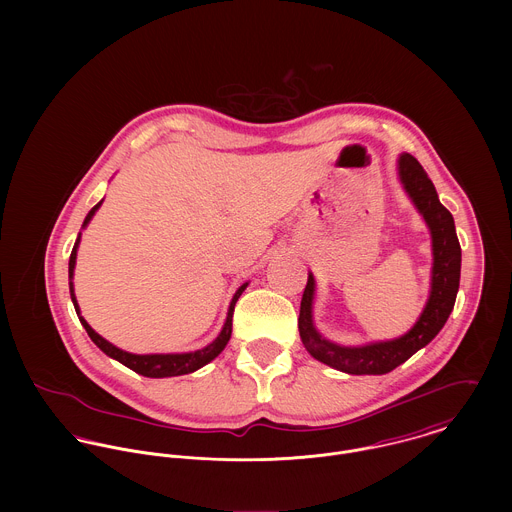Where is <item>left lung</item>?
<instances>
[{
  "label": "left lung",
  "instance_id": "1",
  "mask_svg": "<svg viewBox=\"0 0 512 512\" xmlns=\"http://www.w3.org/2000/svg\"><path fill=\"white\" fill-rule=\"evenodd\" d=\"M398 179L426 222L432 236V280L428 301L414 323V327L402 337L390 341H372L357 347H345L325 339L313 323V299L315 278L309 272L307 286L299 307V337L307 353L323 365L347 374H386L396 366L406 363L414 353L424 349L445 325L453 311L461 276V246L455 232L451 213L439 203L438 191L410 153L398 155Z\"/></svg>",
  "mask_w": 512,
  "mask_h": 512
}]
</instances>
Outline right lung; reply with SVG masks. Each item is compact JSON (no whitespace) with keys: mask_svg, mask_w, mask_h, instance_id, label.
Segmentation results:
<instances>
[{"mask_svg":"<svg viewBox=\"0 0 512 512\" xmlns=\"http://www.w3.org/2000/svg\"><path fill=\"white\" fill-rule=\"evenodd\" d=\"M104 201V199H102ZM102 201L98 205H94L90 209V213L86 215V219L82 222V228L88 226V222L92 220V217L96 215V211L100 209ZM78 244H80V232L76 236V242H74L73 252H71V260H69V288H71V299H73L74 309H76V315L82 323V327L86 329L88 337L92 339V343L102 351L106 353L110 359L122 363L128 368H132L134 372L147 376V378H167V376H181V374H189V372H195L199 370L201 366L209 365L211 361H215L219 357L220 353L224 351L226 343L230 341V333H232V313H234V305L238 301V297L242 295V292L248 288V282H244L236 293L232 295V301L228 305V313H226V321L220 329L219 337L209 343L207 347L199 349V351H193V353H167V355H134V353H128V351H122L118 349L116 345H112L110 341H106L104 337H100L88 323L86 319L80 315V307L76 303V295H74V266H76V252H78Z\"/></svg>","mask_w":512,"mask_h":512,"instance_id":"right-lung-1","label":"right lung"}]
</instances>
